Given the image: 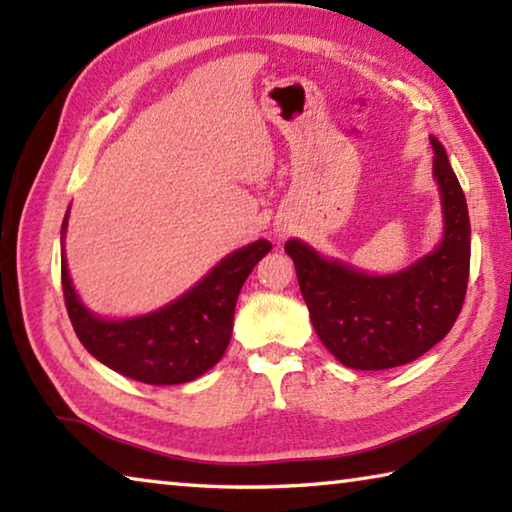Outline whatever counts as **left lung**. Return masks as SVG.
Returning <instances> with one entry per match:
<instances>
[{
  "instance_id": "left-lung-1",
  "label": "left lung",
  "mask_w": 512,
  "mask_h": 512,
  "mask_svg": "<svg viewBox=\"0 0 512 512\" xmlns=\"http://www.w3.org/2000/svg\"><path fill=\"white\" fill-rule=\"evenodd\" d=\"M433 178L443 203L438 248L393 275H370L318 255L289 239L311 325L325 348L354 370H388L411 363L447 336L463 309L470 277V214L447 153L436 137Z\"/></svg>"
}]
</instances>
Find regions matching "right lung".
<instances>
[{
    "mask_svg": "<svg viewBox=\"0 0 512 512\" xmlns=\"http://www.w3.org/2000/svg\"><path fill=\"white\" fill-rule=\"evenodd\" d=\"M65 214L60 235L67 230ZM271 244L253 241L223 257L185 296L151 314L106 320L94 316L76 296L60 255L65 307L83 348L119 375L153 386L185 384L221 361L232 336L239 291Z\"/></svg>",
    "mask_w": 512,
    "mask_h": 512,
    "instance_id": "obj_1",
    "label": "right lung"
}]
</instances>
